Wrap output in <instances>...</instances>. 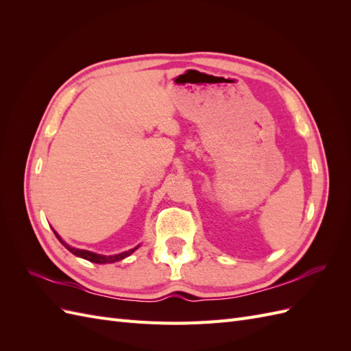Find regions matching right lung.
<instances>
[{"mask_svg":"<svg viewBox=\"0 0 351 351\" xmlns=\"http://www.w3.org/2000/svg\"><path fill=\"white\" fill-rule=\"evenodd\" d=\"M52 231H54V230H52ZM54 234L57 236V239L60 240V243L62 244V246H64L67 250H70L73 254H76V256H79V258H82V259H86V261L93 262V263H114V262L123 261L124 258L130 256V254H132L136 249H139V246H141V244H137L136 247H133V249H130V250H127V252H123V253H119V254H111V256H105V254H98V253H95V252H89V250H83V249L73 247V246H70V244H67L64 240H62V239L57 234V231H54Z\"/></svg>","mask_w":351,"mask_h":351,"instance_id":"1","label":"right lung"}]
</instances>
